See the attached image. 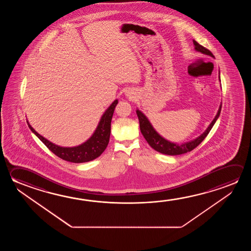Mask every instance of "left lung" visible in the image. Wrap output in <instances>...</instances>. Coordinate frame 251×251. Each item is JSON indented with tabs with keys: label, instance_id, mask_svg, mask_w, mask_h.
I'll return each mask as SVG.
<instances>
[{
	"label": "left lung",
	"instance_id": "8db88e82",
	"mask_svg": "<svg viewBox=\"0 0 251 251\" xmlns=\"http://www.w3.org/2000/svg\"><path fill=\"white\" fill-rule=\"evenodd\" d=\"M193 45L195 46V50L198 51L205 54V55H209L211 57H214V55L209 50L206 49L204 46L200 45L195 40H193ZM221 110H222V106H220L217 115L215 116L214 121L211 123L209 127L206 128V130L202 134L201 136H199L198 138L193 140V141H191L189 143L180 144V145L171 143L167 140H165V138H163L162 136H159L157 134V132L153 128L151 124L149 122V120L146 118V116L142 112L136 110V114H137L138 119H139L140 130L142 132L145 140L148 142V144L151 146L152 148L154 149L156 151L160 152V153H163L165 155L175 156V155H181V154H184L186 152L192 151L193 150H194L197 146L201 144L202 141L205 139L206 136L208 135L211 128L213 127L214 124H215L216 120L218 119L219 115L221 114Z\"/></svg>",
	"mask_w": 251,
	"mask_h": 251
}]
</instances>
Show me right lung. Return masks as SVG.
Here are the masks:
<instances>
[{
	"instance_id": "obj_1",
	"label": "right lung",
	"mask_w": 251,
	"mask_h": 251,
	"mask_svg": "<svg viewBox=\"0 0 251 251\" xmlns=\"http://www.w3.org/2000/svg\"><path fill=\"white\" fill-rule=\"evenodd\" d=\"M117 103L118 100H115V101L110 105V107H108L104 113L94 135L91 136L86 143L76 147H72V148L59 147L58 145L50 143L45 137L40 136L29 124L28 125L29 128L31 129V131L41 140L46 147L61 159L72 162V163L88 162V161L94 160L96 157L100 156L101 153L105 151V149L107 148V144L109 142V137H110L112 116Z\"/></svg>"
}]
</instances>
